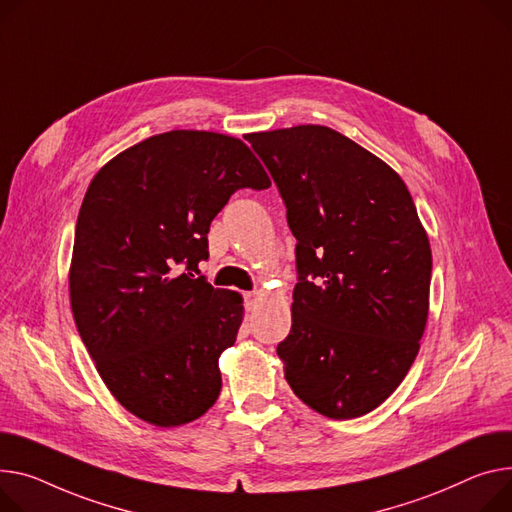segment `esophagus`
Instances as JSON below:
<instances>
[{"label":"esophagus","mask_w":512,"mask_h":512,"mask_svg":"<svg viewBox=\"0 0 512 512\" xmlns=\"http://www.w3.org/2000/svg\"><path fill=\"white\" fill-rule=\"evenodd\" d=\"M259 300H261V294H259V292H249V294H247V304L251 306V309H253V306H257Z\"/></svg>","instance_id":"1"}]
</instances>
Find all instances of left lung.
Returning a JSON list of instances; mask_svg holds the SVG:
<instances>
[{"label":"left lung","mask_w":512,"mask_h":512,"mask_svg":"<svg viewBox=\"0 0 512 512\" xmlns=\"http://www.w3.org/2000/svg\"><path fill=\"white\" fill-rule=\"evenodd\" d=\"M247 140L298 243L284 377L321 416L360 418L401 385L428 321L432 251L414 199L387 162L331 127Z\"/></svg>","instance_id":"8db88e82"}]
</instances>
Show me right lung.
I'll return each instance as SVG.
<instances>
[{
	"label": "right lung",
	"mask_w": 512,
	"mask_h": 512,
	"mask_svg": "<svg viewBox=\"0 0 512 512\" xmlns=\"http://www.w3.org/2000/svg\"><path fill=\"white\" fill-rule=\"evenodd\" d=\"M269 185L245 142L197 129L152 135L90 181L70 265L72 313L100 379L140 420L175 428L216 403L218 360L245 306L193 271L230 195Z\"/></svg>",
	"instance_id": "obj_1"
}]
</instances>
